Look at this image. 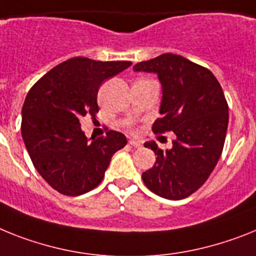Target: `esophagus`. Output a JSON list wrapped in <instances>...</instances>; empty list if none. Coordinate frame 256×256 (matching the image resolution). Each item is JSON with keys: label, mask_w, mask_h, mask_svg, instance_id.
Wrapping results in <instances>:
<instances>
[{"label": "esophagus", "mask_w": 256, "mask_h": 256, "mask_svg": "<svg viewBox=\"0 0 256 256\" xmlns=\"http://www.w3.org/2000/svg\"><path fill=\"white\" fill-rule=\"evenodd\" d=\"M128 144L132 146V147H135V148H140L142 147L140 142L134 140V139H130V140H128Z\"/></svg>", "instance_id": "1"}]
</instances>
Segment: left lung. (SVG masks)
I'll return each instance as SVG.
<instances>
[{
    "instance_id": "left-lung-1",
    "label": "left lung",
    "mask_w": 256,
    "mask_h": 256,
    "mask_svg": "<svg viewBox=\"0 0 256 256\" xmlns=\"http://www.w3.org/2000/svg\"><path fill=\"white\" fill-rule=\"evenodd\" d=\"M134 72L158 75L161 117L152 130L176 134L172 148L165 151L154 142H146L156 161L142 174L143 182L158 196L184 199L207 181L224 148L229 113L222 88L208 68L172 53L139 62Z\"/></svg>"
}]
</instances>
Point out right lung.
<instances>
[{"label": "right lung", "instance_id": "add662e5", "mask_svg": "<svg viewBox=\"0 0 256 256\" xmlns=\"http://www.w3.org/2000/svg\"><path fill=\"white\" fill-rule=\"evenodd\" d=\"M130 65L75 57L52 68L27 94L23 142L38 174L61 194L76 196L95 188L112 156L128 143L113 130L90 142L79 120L98 113L100 86Z\"/></svg>", "mask_w": 256, "mask_h": 256}]
</instances>
